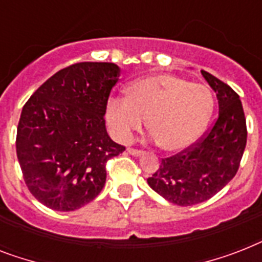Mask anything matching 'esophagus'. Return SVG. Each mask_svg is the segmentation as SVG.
Returning <instances> with one entry per match:
<instances>
[{
  "instance_id": "obj_1",
  "label": "esophagus",
  "mask_w": 262,
  "mask_h": 262,
  "mask_svg": "<svg viewBox=\"0 0 262 262\" xmlns=\"http://www.w3.org/2000/svg\"><path fill=\"white\" fill-rule=\"evenodd\" d=\"M127 154H130V155H133V156L144 155L143 151H139V149H135V148H127Z\"/></svg>"
}]
</instances>
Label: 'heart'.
Masks as SVG:
<instances>
[{
    "instance_id": "b5f03b06",
    "label": "heart",
    "mask_w": 262,
    "mask_h": 262,
    "mask_svg": "<svg viewBox=\"0 0 262 262\" xmlns=\"http://www.w3.org/2000/svg\"><path fill=\"white\" fill-rule=\"evenodd\" d=\"M212 108L213 98L207 87L160 73L133 81L126 98H111L106 121L114 139L127 143L148 118V129L160 148L179 152L197 141Z\"/></svg>"
}]
</instances>
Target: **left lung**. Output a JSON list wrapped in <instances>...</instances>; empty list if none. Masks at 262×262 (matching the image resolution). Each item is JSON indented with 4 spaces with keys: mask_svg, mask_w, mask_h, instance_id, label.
<instances>
[{
    "mask_svg": "<svg viewBox=\"0 0 262 262\" xmlns=\"http://www.w3.org/2000/svg\"><path fill=\"white\" fill-rule=\"evenodd\" d=\"M219 103L216 122L199 143L178 155L162 159L148 185L167 201L189 207L220 191L239 168L246 147V119L239 96L230 85L201 71Z\"/></svg>",
    "mask_w": 262,
    "mask_h": 262,
    "instance_id": "left-lung-1",
    "label": "left lung"
}]
</instances>
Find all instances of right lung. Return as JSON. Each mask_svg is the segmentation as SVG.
<instances>
[{"label": "right lung", "instance_id": "add662e5", "mask_svg": "<svg viewBox=\"0 0 262 262\" xmlns=\"http://www.w3.org/2000/svg\"><path fill=\"white\" fill-rule=\"evenodd\" d=\"M113 62L61 69L24 104L16 152L27 187L54 211L91 203L106 183V162L125 151L106 130L110 92L119 80Z\"/></svg>", "mask_w": 262, "mask_h": 262}]
</instances>
